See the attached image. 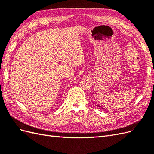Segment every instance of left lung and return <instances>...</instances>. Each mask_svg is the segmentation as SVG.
I'll use <instances>...</instances> for the list:
<instances>
[{"instance_id":"obj_1","label":"left lung","mask_w":154,"mask_h":154,"mask_svg":"<svg viewBox=\"0 0 154 154\" xmlns=\"http://www.w3.org/2000/svg\"><path fill=\"white\" fill-rule=\"evenodd\" d=\"M100 106V107H101V109H104V108H102V107H101V106Z\"/></svg>"}]
</instances>
